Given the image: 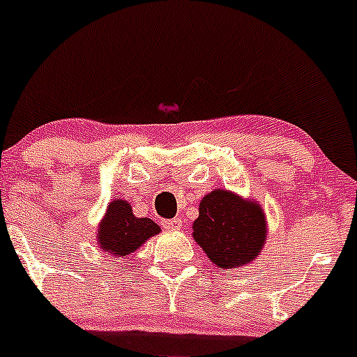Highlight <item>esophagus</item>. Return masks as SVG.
Here are the masks:
<instances>
[{
    "instance_id": "1",
    "label": "esophagus",
    "mask_w": 357,
    "mask_h": 357,
    "mask_svg": "<svg viewBox=\"0 0 357 357\" xmlns=\"http://www.w3.org/2000/svg\"><path fill=\"white\" fill-rule=\"evenodd\" d=\"M162 226L165 227V229L178 231L180 226H182V219H167V221L162 222Z\"/></svg>"
}]
</instances>
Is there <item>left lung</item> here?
<instances>
[{"label": "left lung", "mask_w": 357, "mask_h": 357, "mask_svg": "<svg viewBox=\"0 0 357 357\" xmlns=\"http://www.w3.org/2000/svg\"><path fill=\"white\" fill-rule=\"evenodd\" d=\"M194 239L222 270L255 261L266 239L265 214L227 190H214L200 200Z\"/></svg>", "instance_id": "obj_1"}]
</instances>
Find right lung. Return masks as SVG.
<instances>
[{
  "label": "right lung",
  "mask_w": 357,
  "mask_h": 357,
  "mask_svg": "<svg viewBox=\"0 0 357 357\" xmlns=\"http://www.w3.org/2000/svg\"><path fill=\"white\" fill-rule=\"evenodd\" d=\"M158 232L160 227L151 219L136 218L126 200L116 199L109 204L106 218L99 224L98 241L104 253L126 256L135 253L148 238Z\"/></svg>",
  "instance_id": "add662e5"
}]
</instances>
